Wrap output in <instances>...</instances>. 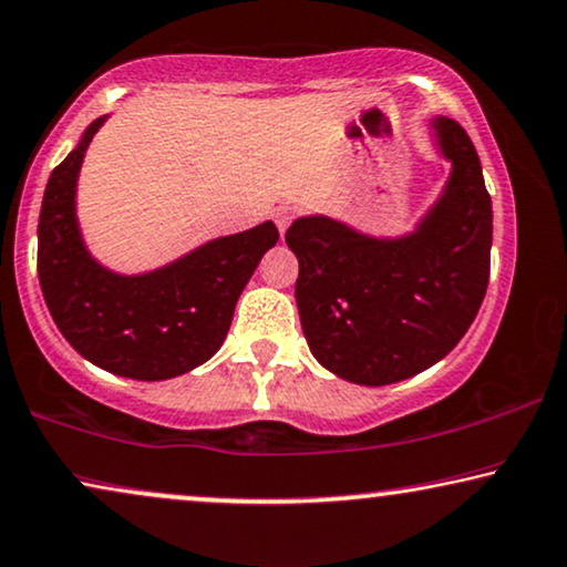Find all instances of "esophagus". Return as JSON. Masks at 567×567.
<instances>
[{"mask_svg": "<svg viewBox=\"0 0 567 567\" xmlns=\"http://www.w3.org/2000/svg\"><path fill=\"white\" fill-rule=\"evenodd\" d=\"M291 218H293V210L289 208V205H281V208H276V210H274V220H276L278 231H281V234H284L286 229H289Z\"/></svg>", "mask_w": 567, "mask_h": 567, "instance_id": "34e87169", "label": "esophagus"}]
</instances>
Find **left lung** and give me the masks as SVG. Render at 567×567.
<instances>
[{
  "label": "left lung",
  "mask_w": 567,
  "mask_h": 567,
  "mask_svg": "<svg viewBox=\"0 0 567 567\" xmlns=\"http://www.w3.org/2000/svg\"><path fill=\"white\" fill-rule=\"evenodd\" d=\"M432 127L453 172L414 234L372 239L326 216L286 231L310 351L359 385H391L440 362L487 291L492 200L480 156L458 122L437 116Z\"/></svg>",
  "instance_id": "1"
}]
</instances>
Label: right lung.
Returning a JSON list of instances; mask_svg holds the SVG:
<instances>
[{
	"label": "right lung",
	"mask_w": 567,
	"mask_h": 567,
	"mask_svg": "<svg viewBox=\"0 0 567 567\" xmlns=\"http://www.w3.org/2000/svg\"><path fill=\"white\" fill-rule=\"evenodd\" d=\"M106 116L49 176L39 216V281L56 328L101 370L168 380L216 354L260 257L278 241L274 220L213 239L143 276H120L87 255L75 187L83 156Z\"/></svg>",
	"instance_id": "add662e5"
}]
</instances>
